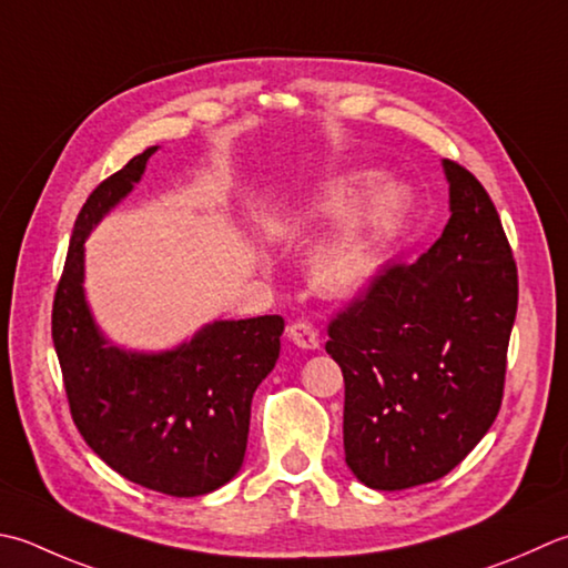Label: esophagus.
<instances>
[{
	"instance_id": "34e87169",
	"label": "esophagus",
	"mask_w": 568,
	"mask_h": 568,
	"mask_svg": "<svg viewBox=\"0 0 568 568\" xmlns=\"http://www.w3.org/2000/svg\"><path fill=\"white\" fill-rule=\"evenodd\" d=\"M287 337H291L293 344H297L300 349H317L320 347L317 329L310 325V322H305V320L293 322V325L287 327Z\"/></svg>"
}]
</instances>
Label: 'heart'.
<instances>
[{
	"instance_id": "b5f03b06",
	"label": "heart",
	"mask_w": 568,
	"mask_h": 568,
	"mask_svg": "<svg viewBox=\"0 0 568 568\" xmlns=\"http://www.w3.org/2000/svg\"><path fill=\"white\" fill-rule=\"evenodd\" d=\"M364 174L339 176L297 211L295 221L315 226L335 219L307 261L310 281L322 295L347 297L372 281L386 255L388 241L402 224L408 192L402 182L379 176L347 206Z\"/></svg>"
}]
</instances>
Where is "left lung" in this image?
<instances>
[{"label": "left lung", "instance_id": "obj_1", "mask_svg": "<svg viewBox=\"0 0 568 568\" xmlns=\"http://www.w3.org/2000/svg\"><path fill=\"white\" fill-rule=\"evenodd\" d=\"M450 219L416 263L376 275L327 327L344 376V460L372 490L448 475L503 404L517 265L485 186L443 160Z\"/></svg>", "mask_w": 568, "mask_h": 568}]
</instances>
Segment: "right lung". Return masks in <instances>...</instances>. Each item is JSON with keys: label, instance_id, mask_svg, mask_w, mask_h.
I'll list each match as a JSON object with an SVG mask.
<instances>
[{"label": "right lung", "instance_id": "right-lung-1", "mask_svg": "<svg viewBox=\"0 0 568 568\" xmlns=\"http://www.w3.org/2000/svg\"><path fill=\"white\" fill-rule=\"evenodd\" d=\"M158 148L100 182L75 219L51 337L71 416L100 460L125 480L172 497L214 493L241 470L251 402L281 354V315L216 320L164 352L122 349L85 300L83 243L142 180Z\"/></svg>", "mask_w": 568, "mask_h": 568}]
</instances>
